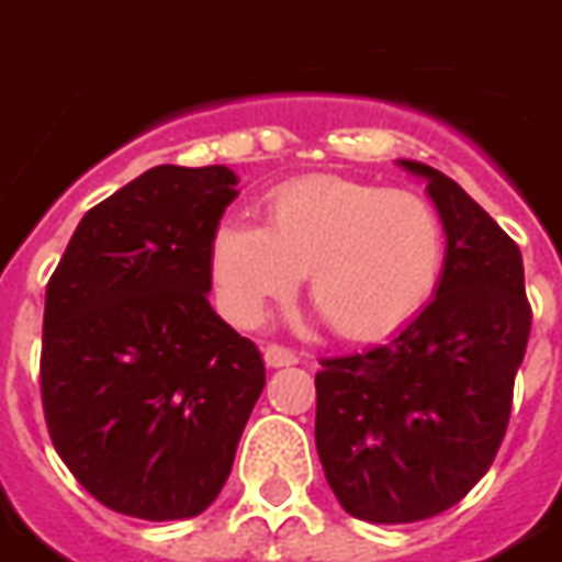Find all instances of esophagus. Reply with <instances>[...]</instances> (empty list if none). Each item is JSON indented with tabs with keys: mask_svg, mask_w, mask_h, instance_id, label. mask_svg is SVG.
<instances>
[{
	"mask_svg": "<svg viewBox=\"0 0 562 562\" xmlns=\"http://www.w3.org/2000/svg\"><path fill=\"white\" fill-rule=\"evenodd\" d=\"M265 362L268 368H289V364L301 362V356L289 347H280V344H268L265 347Z\"/></svg>",
	"mask_w": 562,
	"mask_h": 562,
	"instance_id": "obj_1",
	"label": "esophagus"
}]
</instances>
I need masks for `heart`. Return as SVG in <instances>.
Listing matches in <instances>:
<instances>
[{
  "instance_id": "1",
  "label": "heart",
  "mask_w": 562,
  "mask_h": 562,
  "mask_svg": "<svg viewBox=\"0 0 562 562\" xmlns=\"http://www.w3.org/2000/svg\"><path fill=\"white\" fill-rule=\"evenodd\" d=\"M445 268V225L429 200L344 176L273 188L268 225L227 215L210 240L215 294L231 322L252 328L297 289L340 337L380 340L426 310Z\"/></svg>"
}]
</instances>
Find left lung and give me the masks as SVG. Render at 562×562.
Segmentation results:
<instances>
[{
  "label": "left lung",
  "mask_w": 562,
  "mask_h": 562,
  "mask_svg": "<svg viewBox=\"0 0 562 562\" xmlns=\"http://www.w3.org/2000/svg\"><path fill=\"white\" fill-rule=\"evenodd\" d=\"M426 179L445 225V270L426 310L386 347L325 359L316 450L344 512L417 524L453 508L499 450L532 325L517 243L445 172Z\"/></svg>",
  "instance_id": "1"
}]
</instances>
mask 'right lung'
I'll use <instances>...</instances> for the list:
<instances>
[{
    "label": "right lung",
    "instance_id": "1",
    "mask_svg": "<svg viewBox=\"0 0 562 562\" xmlns=\"http://www.w3.org/2000/svg\"><path fill=\"white\" fill-rule=\"evenodd\" d=\"M227 167L160 164L78 222L45 292L50 441L105 508L186 520L222 493L265 362L210 307Z\"/></svg>",
    "mask_w": 562,
    "mask_h": 562
}]
</instances>
